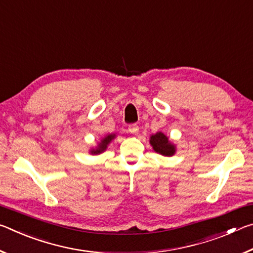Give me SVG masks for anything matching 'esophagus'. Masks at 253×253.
<instances>
[{
	"label": "esophagus",
	"instance_id": "34e87169",
	"mask_svg": "<svg viewBox=\"0 0 253 253\" xmlns=\"http://www.w3.org/2000/svg\"><path fill=\"white\" fill-rule=\"evenodd\" d=\"M138 130H139V127L136 125V124H132V125L128 126V131L130 132L132 135H137L138 134Z\"/></svg>",
	"mask_w": 253,
	"mask_h": 253
}]
</instances>
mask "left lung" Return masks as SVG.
I'll return each mask as SVG.
<instances>
[{
    "instance_id": "left-lung-1",
    "label": "left lung",
    "mask_w": 253,
    "mask_h": 253,
    "mask_svg": "<svg viewBox=\"0 0 253 253\" xmlns=\"http://www.w3.org/2000/svg\"><path fill=\"white\" fill-rule=\"evenodd\" d=\"M149 144L156 153L161 154L163 156H173L176 153V146L169 140L164 132L158 131L149 137Z\"/></svg>"
}]
</instances>
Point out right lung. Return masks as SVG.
<instances>
[{
	"label": "right lung",
	"mask_w": 253,
	"mask_h": 253,
	"mask_svg": "<svg viewBox=\"0 0 253 253\" xmlns=\"http://www.w3.org/2000/svg\"><path fill=\"white\" fill-rule=\"evenodd\" d=\"M115 138H116V134L106 135L104 138H101L100 142L97 144L96 147H93L89 151V154H91V155H99V154L104 153L107 149V147H108V145L113 142Z\"/></svg>",
	"instance_id": "1"
}]
</instances>
